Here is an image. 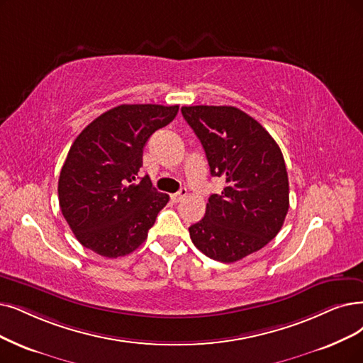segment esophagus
<instances>
[{"instance_id": "1", "label": "esophagus", "mask_w": 363, "mask_h": 363, "mask_svg": "<svg viewBox=\"0 0 363 363\" xmlns=\"http://www.w3.org/2000/svg\"><path fill=\"white\" fill-rule=\"evenodd\" d=\"M187 195V191L186 189H180L177 194H172L171 195V201L172 202H182Z\"/></svg>"}]
</instances>
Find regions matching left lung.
<instances>
[{
  "mask_svg": "<svg viewBox=\"0 0 363 363\" xmlns=\"http://www.w3.org/2000/svg\"><path fill=\"white\" fill-rule=\"evenodd\" d=\"M204 147L210 174L226 186L208 198L206 216L189 228L195 247L230 264L267 245L289 210L283 153L267 129L230 106L182 107Z\"/></svg>",
  "mask_w": 363,
  "mask_h": 363,
  "instance_id": "1",
  "label": "left lung"
}]
</instances>
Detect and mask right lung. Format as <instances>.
<instances>
[{"label": "right lung", "mask_w": 363, "mask_h": 363, "mask_svg": "<svg viewBox=\"0 0 363 363\" xmlns=\"http://www.w3.org/2000/svg\"><path fill=\"white\" fill-rule=\"evenodd\" d=\"M179 106L122 104L103 113L72 143L57 182L60 207L86 249L126 256L147 238L169 196L146 176L138 183L150 135L177 116Z\"/></svg>", "instance_id": "obj_1"}]
</instances>
